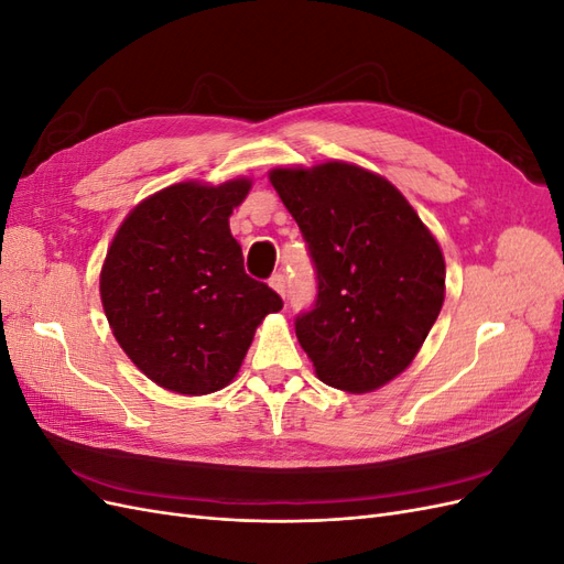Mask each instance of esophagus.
<instances>
[{
    "mask_svg": "<svg viewBox=\"0 0 564 564\" xmlns=\"http://www.w3.org/2000/svg\"><path fill=\"white\" fill-rule=\"evenodd\" d=\"M270 286L275 289V292H278L282 299L286 296V282H284V275H282V272H275V275L270 278Z\"/></svg>",
    "mask_w": 564,
    "mask_h": 564,
    "instance_id": "1",
    "label": "esophagus"
}]
</instances>
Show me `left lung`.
Listing matches in <instances>:
<instances>
[{
	"mask_svg": "<svg viewBox=\"0 0 564 564\" xmlns=\"http://www.w3.org/2000/svg\"><path fill=\"white\" fill-rule=\"evenodd\" d=\"M317 296L294 327L319 381L377 390L412 365L445 301V259L395 185L346 162L272 169Z\"/></svg>",
	"mask_w": 564,
	"mask_h": 564,
	"instance_id": "left-lung-1",
	"label": "left lung"
}]
</instances>
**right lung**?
I'll return each instance as SVG.
<instances>
[{
	"label": "right lung",
	"mask_w": 564,
	"mask_h": 564,
	"mask_svg": "<svg viewBox=\"0 0 564 564\" xmlns=\"http://www.w3.org/2000/svg\"><path fill=\"white\" fill-rule=\"evenodd\" d=\"M247 178L176 183L119 226L100 270V301L117 344L148 379L181 395L228 386L253 332L282 299L245 272L228 218Z\"/></svg>",
	"instance_id": "add662e5"
}]
</instances>
